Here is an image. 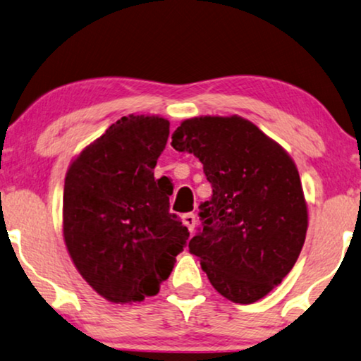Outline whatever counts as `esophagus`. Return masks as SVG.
Here are the masks:
<instances>
[{
	"mask_svg": "<svg viewBox=\"0 0 361 361\" xmlns=\"http://www.w3.org/2000/svg\"><path fill=\"white\" fill-rule=\"evenodd\" d=\"M182 223L185 224L187 229L192 233L193 229H195V224H197V216L193 215V213H185L184 216H182Z\"/></svg>",
	"mask_w": 361,
	"mask_h": 361,
	"instance_id": "obj_1",
	"label": "esophagus"
}]
</instances>
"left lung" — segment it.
Here are the masks:
<instances>
[{"mask_svg":"<svg viewBox=\"0 0 361 361\" xmlns=\"http://www.w3.org/2000/svg\"><path fill=\"white\" fill-rule=\"evenodd\" d=\"M172 148L200 159L213 195L200 205L190 254L219 295L260 300L293 269L306 239L300 174L281 146L243 117H195L172 133Z\"/></svg>","mask_w":361,"mask_h":361,"instance_id":"left-lung-1","label":"left lung"}]
</instances>
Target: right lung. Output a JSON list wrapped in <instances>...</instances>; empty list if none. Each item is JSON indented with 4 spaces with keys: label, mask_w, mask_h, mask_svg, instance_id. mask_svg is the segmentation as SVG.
Listing matches in <instances>:
<instances>
[{
    "label": "right lung",
    "mask_w": 361,
    "mask_h": 361,
    "mask_svg": "<svg viewBox=\"0 0 361 361\" xmlns=\"http://www.w3.org/2000/svg\"><path fill=\"white\" fill-rule=\"evenodd\" d=\"M168 137L163 117H122L66 172V249L82 279L112 302L158 295L189 239L169 212V187L154 179Z\"/></svg>",
    "instance_id": "obj_1"
}]
</instances>
